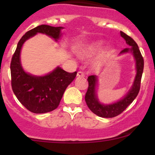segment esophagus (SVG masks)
<instances>
[{"label": "esophagus", "mask_w": 155, "mask_h": 155, "mask_svg": "<svg viewBox=\"0 0 155 155\" xmlns=\"http://www.w3.org/2000/svg\"><path fill=\"white\" fill-rule=\"evenodd\" d=\"M84 74L83 72H81V71H79L77 73V75H76V76H77V77H84Z\"/></svg>", "instance_id": "esophagus-1"}]
</instances>
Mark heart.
Wrapping results in <instances>:
<instances>
[{"instance_id": "obj_1", "label": "heart", "mask_w": 155, "mask_h": 155, "mask_svg": "<svg viewBox=\"0 0 155 155\" xmlns=\"http://www.w3.org/2000/svg\"><path fill=\"white\" fill-rule=\"evenodd\" d=\"M103 45H104V41H97L93 42V43L88 44L85 47L81 48L79 50L77 51L78 54L79 55L81 58H87V57L90 56V55L95 54V52H97V51L100 50L102 48ZM114 51V49L112 48L109 49V53H111ZM103 63V58L99 59L96 62V65L97 66H101Z\"/></svg>"}]
</instances>
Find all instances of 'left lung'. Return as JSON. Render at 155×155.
Segmentation results:
<instances>
[{
	"label": "left lung",
	"instance_id": "obj_1",
	"mask_svg": "<svg viewBox=\"0 0 155 155\" xmlns=\"http://www.w3.org/2000/svg\"><path fill=\"white\" fill-rule=\"evenodd\" d=\"M121 36L125 40L126 44L130 47H127L121 51L120 54L131 53L136 62V74L135 76L133 85L128 92L120 100L109 104H104L100 102L97 94L98 79L95 75L90 76L88 77L89 87L85 95V101L88 108L98 117L104 118H112L117 117L123 112L124 109L129 106L138 95L140 90V80L143 71V59L138 45L133 39L129 35L120 31Z\"/></svg>",
	"mask_w": 155,
	"mask_h": 155
}]
</instances>
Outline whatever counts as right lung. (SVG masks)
Listing matches in <instances>:
<instances>
[{
    "mask_svg": "<svg viewBox=\"0 0 155 155\" xmlns=\"http://www.w3.org/2000/svg\"><path fill=\"white\" fill-rule=\"evenodd\" d=\"M63 28L41 25L28 31L19 40L12 57L10 66L12 90L19 102L33 113H47L58 108L64 92L75 79L77 72H66L58 66L44 76L27 73L21 64V49L25 42L37 33L45 34L58 41Z\"/></svg>",
    "mask_w": 155,
    "mask_h": 155,
    "instance_id": "1",
    "label": "right lung"
}]
</instances>
